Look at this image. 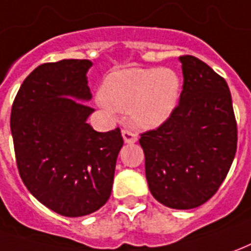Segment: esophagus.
<instances>
[{"mask_svg": "<svg viewBox=\"0 0 251 251\" xmlns=\"http://www.w3.org/2000/svg\"><path fill=\"white\" fill-rule=\"evenodd\" d=\"M122 135L126 143H135L138 141V135H136L134 131H131V129H123Z\"/></svg>", "mask_w": 251, "mask_h": 251, "instance_id": "obj_1", "label": "esophagus"}]
</instances>
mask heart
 <instances>
[{
  "label": "heart",
  "mask_w": 251,
  "mask_h": 251,
  "mask_svg": "<svg viewBox=\"0 0 251 251\" xmlns=\"http://www.w3.org/2000/svg\"><path fill=\"white\" fill-rule=\"evenodd\" d=\"M180 97V77L169 68H128L110 72L97 96L109 113L129 112L142 128H154L174 113Z\"/></svg>",
  "instance_id": "obj_1"
}]
</instances>
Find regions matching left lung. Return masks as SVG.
Listing matches in <instances>:
<instances>
[{
    "mask_svg": "<svg viewBox=\"0 0 251 251\" xmlns=\"http://www.w3.org/2000/svg\"><path fill=\"white\" fill-rule=\"evenodd\" d=\"M179 105L158 128L141 134L150 193L172 209L210 200L234 161L238 142L232 98L224 77L194 56L179 57Z\"/></svg>",
    "mask_w": 251,
    "mask_h": 251,
    "instance_id": "obj_1",
    "label": "left lung"
}]
</instances>
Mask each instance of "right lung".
Segmentation results:
<instances>
[{
	"label": "right lung",
	"mask_w": 251,
	"mask_h": 251,
	"mask_svg": "<svg viewBox=\"0 0 251 251\" xmlns=\"http://www.w3.org/2000/svg\"><path fill=\"white\" fill-rule=\"evenodd\" d=\"M89 60L36 67L24 79L10 112L17 169L31 194L65 217H80L110 197L120 128L97 132L87 86Z\"/></svg>",
	"instance_id": "obj_1"
}]
</instances>
